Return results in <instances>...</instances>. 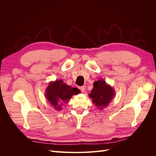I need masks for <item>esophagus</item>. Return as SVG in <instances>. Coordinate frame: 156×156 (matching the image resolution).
<instances>
[{"mask_svg":"<svg viewBox=\"0 0 156 156\" xmlns=\"http://www.w3.org/2000/svg\"><path fill=\"white\" fill-rule=\"evenodd\" d=\"M79 89L81 90V91L82 92H85V90H86V87L85 86H83V87H80Z\"/></svg>","mask_w":156,"mask_h":156,"instance_id":"34e87169","label":"esophagus"}]
</instances>
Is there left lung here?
Wrapping results in <instances>:
<instances>
[{"label":"left lung","mask_w":156,"mask_h":156,"mask_svg":"<svg viewBox=\"0 0 156 156\" xmlns=\"http://www.w3.org/2000/svg\"><path fill=\"white\" fill-rule=\"evenodd\" d=\"M93 86L91 93L88 96L98 108L102 110L108 106L115 97V90L104 79H99L95 81Z\"/></svg>","instance_id":"1"}]
</instances>
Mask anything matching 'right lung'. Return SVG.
<instances>
[{
  "mask_svg": "<svg viewBox=\"0 0 156 156\" xmlns=\"http://www.w3.org/2000/svg\"><path fill=\"white\" fill-rule=\"evenodd\" d=\"M80 92L79 89L70 87L63 83L62 79H60L49 83L45 95L51 106L55 109L60 111L63 103H68L71 98Z\"/></svg>",
  "mask_w": 156,
  "mask_h": 156,
  "instance_id": "obj_1",
  "label": "right lung"
}]
</instances>
